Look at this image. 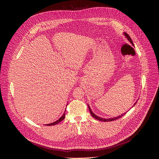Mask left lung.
I'll use <instances>...</instances> for the list:
<instances>
[{
    "instance_id": "1",
    "label": "left lung",
    "mask_w": 159,
    "mask_h": 159,
    "mask_svg": "<svg viewBox=\"0 0 159 159\" xmlns=\"http://www.w3.org/2000/svg\"><path fill=\"white\" fill-rule=\"evenodd\" d=\"M124 34H125V36L126 37H127V38L128 39V40L131 43V44H133V41H132V40H131V37H130L129 36V34L127 33H126V32H125L124 33ZM137 102H136V103L134 104V105H135L136 103H137ZM88 107H89V112H90V113H91V116L92 117H93L95 119H98V120H99V121H114V120H116V119H119V118H121V117H123V115H125V114H126V113H123V114H122L121 115H120V116H118V117H115V118H111V119H104V118H101V117H98L97 115H95L92 111H91V109H90V107H89V106L88 105Z\"/></svg>"
}]
</instances>
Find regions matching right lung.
Instances as JSON below:
<instances>
[{"label": "right lung", "instance_id": "obj_1", "mask_svg": "<svg viewBox=\"0 0 159 159\" xmlns=\"http://www.w3.org/2000/svg\"><path fill=\"white\" fill-rule=\"evenodd\" d=\"M65 115H66V114H65V113L63 114V115H62V116L58 119V120H57L56 121H55V122H54V123H50V124H47V125H48V126H51V125H56V124H57V123H59L60 122H61L62 120H64V118H65Z\"/></svg>", "mask_w": 159, "mask_h": 159}]
</instances>
